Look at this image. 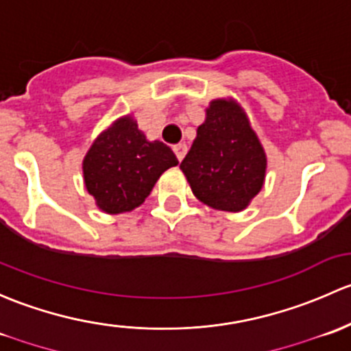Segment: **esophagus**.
<instances>
[{
    "label": "esophagus",
    "mask_w": 351,
    "mask_h": 351,
    "mask_svg": "<svg viewBox=\"0 0 351 351\" xmlns=\"http://www.w3.org/2000/svg\"><path fill=\"white\" fill-rule=\"evenodd\" d=\"M174 152H176L177 158H179V162H180L184 157H186L187 145H186V143H177V145H174Z\"/></svg>",
    "instance_id": "34e87169"
}]
</instances>
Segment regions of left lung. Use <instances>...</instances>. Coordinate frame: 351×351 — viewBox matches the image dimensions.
<instances>
[{
    "label": "left lung",
    "mask_w": 351,
    "mask_h": 351,
    "mask_svg": "<svg viewBox=\"0 0 351 351\" xmlns=\"http://www.w3.org/2000/svg\"><path fill=\"white\" fill-rule=\"evenodd\" d=\"M180 169L197 199L237 213L262 189L267 158L243 110L231 99H216Z\"/></svg>",
    "instance_id": "left-lung-1"
}]
</instances>
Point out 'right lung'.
Listing matches in <instances>:
<instances>
[{"label":"right lung","mask_w":351,"mask_h":351,"mask_svg":"<svg viewBox=\"0 0 351 351\" xmlns=\"http://www.w3.org/2000/svg\"><path fill=\"white\" fill-rule=\"evenodd\" d=\"M179 164L165 143L147 142L132 117L120 118L95 140L82 162L88 193L108 215L132 211L149 197L157 179Z\"/></svg>","instance_id":"add662e5"}]
</instances>
